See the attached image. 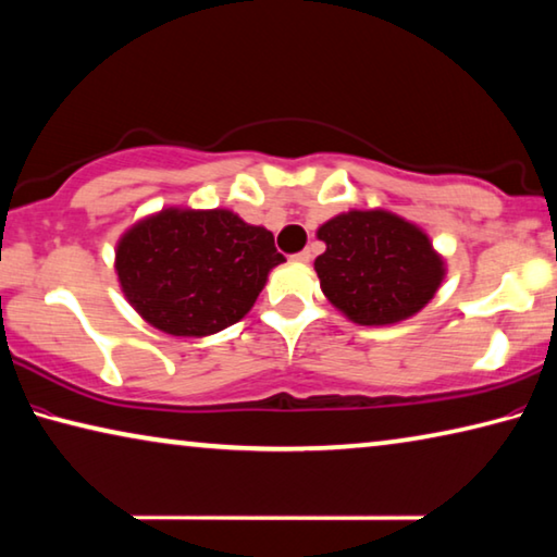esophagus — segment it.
I'll list each match as a JSON object with an SVG mask.
<instances>
[{"label": "esophagus", "instance_id": "esophagus-1", "mask_svg": "<svg viewBox=\"0 0 557 557\" xmlns=\"http://www.w3.org/2000/svg\"><path fill=\"white\" fill-rule=\"evenodd\" d=\"M293 260H295V262H310V260H312V252H310V250H302V252L293 255Z\"/></svg>", "mask_w": 557, "mask_h": 557}]
</instances>
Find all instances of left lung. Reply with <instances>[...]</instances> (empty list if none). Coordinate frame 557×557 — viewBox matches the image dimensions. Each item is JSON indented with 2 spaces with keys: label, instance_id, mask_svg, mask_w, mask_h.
<instances>
[{
  "label": "left lung",
  "instance_id": "1",
  "mask_svg": "<svg viewBox=\"0 0 557 557\" xmlns=\"http://www.w3.org/2000/svg\"><path fill=\"white\" fill-rule=\"evenodd\" d=\"M324 297L351 322L384 326L421 312L446 275L429 235L389 210H349L317 231Z\"/></svg>",
  "mask_w": 557,
  "mask_h": 557
}]
</instances>
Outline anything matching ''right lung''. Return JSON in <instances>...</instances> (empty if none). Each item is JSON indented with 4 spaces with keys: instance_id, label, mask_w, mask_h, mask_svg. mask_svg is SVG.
<instances>
[{
    "instance_id": "right-lung-1",
    "label": "right lung",
    "mask_w": 557,
    "mask_h": 557,
    "mask_svg": "<svg viewBox=\"0 0 557 557\" xmlns=\"http://www.w3.org/2000/svg\"><path fill=\"white\" fill-rule=\"evenodd\" d=\"M280 262L270 231L223 208H163L116 245L123 295L173 337H208L240 322Z\"/></svg>"
}]
</instances>
